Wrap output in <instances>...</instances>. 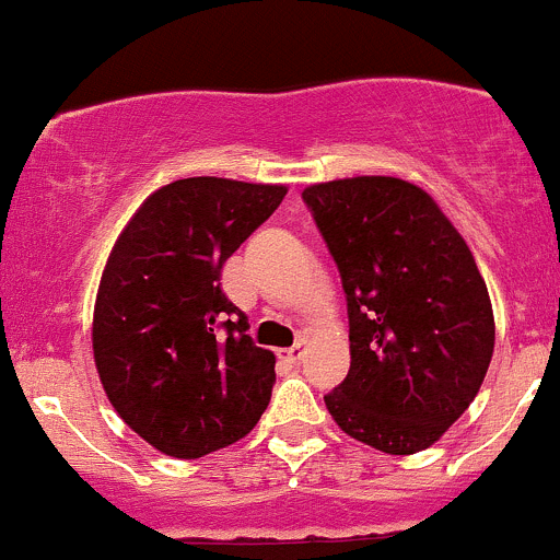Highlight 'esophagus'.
<instances>
[{
  "mask_svg": "<svg viewBox=\"0 0 560 560\" xmlns=\"http://www.w3.org/2000/svg\"><path fill=\"white\" fill-rule=\"evenodd\" d=\"M304 348H307V340H304V337H302V340H296V342H293L291 348H285V351H280V359H285V362L296 364L299 359L304 357Z\"/></svg>",
  "mask_w": 560,
  "mask_h": 560,
  "instance_id": "obj_1",
  "label": "esophagus"
}]
</instances>
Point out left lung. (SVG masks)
<instances>
[{
	"instance_id": "left-lung-1",
	"label": "left lung",
	"mask_w": 560,
	"mask_h": 560,
	"mask_svg": "<svg viewBox=\"0 0 560 560\" xmlns=\"http://www.w3.org/2000/svg\"><path fill=\"white\" fill-rule=\"evenodd\" d=\"M348 302L351 370L324 397L342 433L386 455L433 446L474 402L495 346L490 293L439 203L395 176L302 192Z\"/></svg>"
}]
</instances>
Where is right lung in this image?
Segmentation results:
<instances>
[{
  "instance_id": "right-lung-1",
  "label": "right lung",
  "mask_w": 560,
  "mask_h": 560,
  "mask_svg": "<svg viewBox=\"0 0 560 560\" xmlns=\"http://www.w3.org/2000/svg\"><path fill=\"white\" fill-rule=\"evenodd\" d=\"M282 185L190 176L141 203L97 288L92 348L125 424L179 460L245 439L267 411L275 353L220 288L223 264L280 207Z\"/></svg>"
}]
</instances>
